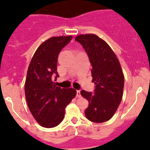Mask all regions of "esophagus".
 Returning a JSON list of instances; mask_svg holds the SVG:
<instances>
[{"label": "esophagus", "instance_id": "34e87169", "mask_svg": "<svg viewBox=\"0 0 150 150\" xmlns=\"http://www.w3.org/2000/svg\"><path fill=\"white\" fill-rule=\"evenodd\" d=\"M76 96L78 97V98L81 96V91H80V90H77V95H76Z\"/></svg>", "mask_w": 150, "mask_h": 150}]
</instances>
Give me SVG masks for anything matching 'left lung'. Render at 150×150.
Returning a JSON list of instances; mask_svg holds the SVG:
<instances>
[{
	"instance_id": "obj_1",
	"label": "left lung",
	"mask_w": 150,
	"mask_h": 150,
	"mask_svg": "<svg viewBox=\"0 0 150 150\" xmlns=\"http://www.w3.org/2000/svg\"><path fill=\"white\" fill-rule=\"evenodd\" d=\"M75 40L81 43L87 53L92 66V77L96 84L94 94L81 90V95L89 102L85 116L94 122L109 120L122 100L124 75L114 51L97 35H78Z\"/></svg>"
}]
</instances>
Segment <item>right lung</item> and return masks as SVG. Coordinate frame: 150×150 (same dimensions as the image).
<instances>
[{
  "instance_id": "1",
  "label": "right lung",
  "mask_w": 150,
  "mask_h": 150,
  "mask_svg": "<svg viewBox=\"0 0 150 150\" xmlns=\"http://www.w3.org/2000/svg\"><path fill=\"white\" fill-rule=\"evenodd\" d=\"M72 36L51 37L38 47L28 67L25 84V98L30 111L41 126L53 128L62 122L65 109L76 96L73 88L56 87L53 78L58 54L71 41Z\"/></svg>"
}]
</instances>
